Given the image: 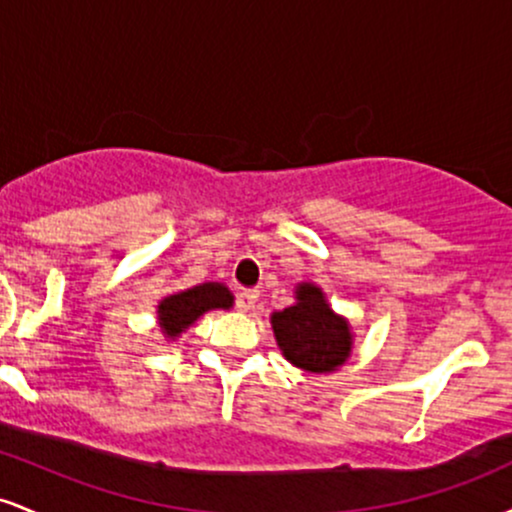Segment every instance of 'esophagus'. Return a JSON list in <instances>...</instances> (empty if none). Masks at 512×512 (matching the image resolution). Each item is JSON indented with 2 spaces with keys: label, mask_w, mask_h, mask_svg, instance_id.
I'll return each instance as SVG.
<instances>
[{
  "label": "esophagus",
  "mask_w": 512,
  "mask_h": 512,
  "mask_svg": "<svg viewBox=\"0 0 512 512\" xmlns=\"http://www.w3.org/2000/svg\"><path fill=\"white\" fill-rule=\"evenodd\" d=\"M257 296H260V293H257V291L238 293V296H236V308L240 310V313H252V310H255V305H257Z\"/></svg>",
  "instance_id": "34e87169"
}]
</instances>
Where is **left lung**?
I'll use <instances>...</instances> for the list:
<instances>
[{"instance_id": "8db88e82", "label": "left lung", "mask_w": 512, "mask_h": 512, "mask_svg": "<svg viewBox=\"0 0 512 512\" xmlns=\"http://www.w3.org/2000/svg\"><path fill=\"white\" fill-rule=\"evenodd\" d=\"M272 330L281 354L308 373H332L351 356L354 334L315 284L296 286V303L272 313Z\"/></svg>"}]
</instances>
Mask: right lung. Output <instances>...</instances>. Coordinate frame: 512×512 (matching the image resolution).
Instances as JSON below:
<instances>
[{"instance_id":"obj_1","label":"right lung","mask_w":512,"mask_h":512,"mask_svg":"<svg viewBox=\"0 0 512 512\" xmlns=\"http://www.w3.org/2000/svg\"><path fill=\"white\" fill-rule=\"evenodd\" d=\"M233 305V293L219 281H207V284L192 286V289L170 293L158 303V325L166 339H178L190 325H195L197 317L209 310Z\"/></svg>"}]
</instances>
